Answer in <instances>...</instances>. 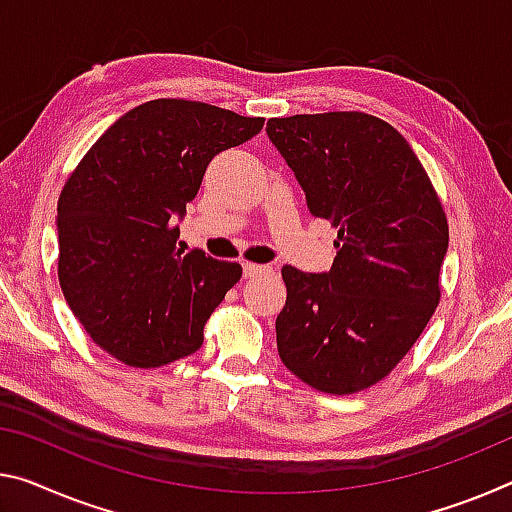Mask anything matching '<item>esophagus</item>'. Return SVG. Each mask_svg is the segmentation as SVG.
<instances>
[{"label":"esophagus","mask_w":512,"mask_h":512,"mask_svg":"<svg viewBox=\"0 0 512 512\" xmlns=\"http://www.w3.org/2000/svg\"><path fill=\"white\" fill-rule=\"evenodd\" d=\"M241 269H243V278H255V275H259V273H269L271 271L269 266L250 264V262H243Z\"/></svg>","instance_id":"34e87169"}]
</instances>
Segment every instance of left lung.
I'll list each match as a JSON object with an SVG mask.
<instances>
[{
  "mask_svg": "<svg viewBox=\"0 0 512 512\" xmlns=\"http://www.w3.org/2000/svg\"><path fill=\"white\" fill-rule=\"evenodd\" d=\"M266 134L310 214L337 227L328 273L282 269L280 360L321 392H360L401 362L440 303L442 202L410 143L369 113L271 118Z\"/></svg>",
  "mask_w": 512,
  "mask_h": 512,
  "instance_id": "left-lung-1",
  "label": "left lung"
}]
</instances>
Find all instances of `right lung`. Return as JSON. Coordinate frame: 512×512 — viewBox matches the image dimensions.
<instances>
[{
	"instance_id": "add662e5",
	"label": "right lung",
	"mask_w": 512,
	"mask_h": 512,
	"mask_svg": "<svg viewBox=\"0 0 512 512\" xmlns=\"http://www.w3.org/2000/svg\"><path fill=\"white\" fill-rule=\"evenodd\" d=\"M264 118L202 102L152 100L118 118L59 198V282L93 342L129 367L196 353L202 328L241 278L237 262L177 248L186 202L218 152Z\"/></svg>"
}]
</instances>
